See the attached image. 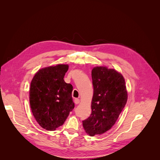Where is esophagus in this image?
<instances>
[{"instance_id": "esophagus-1", "label": "esophagus", "mask_w": 160, "mask_h": 160, "mask_svg": "<svg viewBox=\"0 0 160 160\" xmlns=\"http://www.w3.org/2000/svg\"><path fill=\"white\" fill-rule=\"evenodd\" d=\"M74 102H75V104L77 105V104H78V103H80V99L76 98V99H75V100H74Z\"/></svg>"}]
</instances>
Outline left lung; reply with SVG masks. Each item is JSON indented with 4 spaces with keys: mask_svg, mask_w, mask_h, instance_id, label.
I'll list each match as a JSON object with an SVG mask.
<instances>
[{
    "mask_svg": "<svg viewBox=\"0 0 160 160\" xmlns=\"http://www.w3.org/2000/svg\"><path fill=\"white\" fill-rule=\"evenodd\" d=\"M91 75L94 88L92 111L82 122L86 133L93 137L112 128L126 104L128 94L124 77L115 69L95 67Z\"/></svg>",
    "mask_w": 160,
    "mask_h": 160,
    "instance_id": "left-lung-1",
    "label": "left lung"
}]
</instances>
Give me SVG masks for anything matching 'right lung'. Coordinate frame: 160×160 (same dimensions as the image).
<instances>
[{
	"mask_svg": "<svg viewBox=\"0 0 160 160\" xmlns=\"http://www.w3.org/2000/svg\"><path fill=\"white\" fill-rule=\"evenodd\" d=\"M68 65L58 64L39 70L29 91L30 106L38 123L48 131L62 126L75 107L72 86L64 80Z\"/></svg>",
	"mask_w": 160,
	"mask_h": 160,
	"instance_id": "right-lung-1",
	"label": "right lung"
}]
</instances>
